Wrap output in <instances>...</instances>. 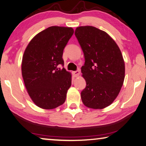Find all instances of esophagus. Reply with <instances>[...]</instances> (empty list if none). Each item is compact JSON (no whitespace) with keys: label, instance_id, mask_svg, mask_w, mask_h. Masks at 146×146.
<instances>
[{"label":"esophagus","instance_id":"1","mask_svg":"<svg viewBox=\"0 0 146 146\" xmlns=\"http://www.w3.org/2000/svg\"><path fill=\"white\" fill-rule=\"evenodd\" d=\"M73 75H74V77H78V76L80 75V71L77 70L75 71H73Z\"/></svg>","mask_w":146,"mask_h":146}]
</instances>
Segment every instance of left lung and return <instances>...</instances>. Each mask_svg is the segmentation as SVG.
<instances>
[{"label":"left lung","mask_w":146,"mask_h":146,"mask_svg":"<svg viewBox=\"0 0 146 146\" xmlns=\"http://www.w3.org/2000/svg\"><path fill=\"white\" fill-rule=\"evenodd\" d=\"M84 53L81 68L86 86L81 92L82 103L87 107L102 109L117 98L123 84L125 63L114 40L100 29L79 27L75 31Z\"/></svg>","instance_id":"1"}]
</instances>
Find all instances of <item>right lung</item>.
Listing matches in <instances>:
<instances>
[{
	"instance_id": "right-lung-1",
	"label": "right lung",
	"mask_w": 146,
	"mask_h": 146,
	"mask_svg": "<svg viewBox=\"0 0 146 146\" xmlns=\"http://www.w3.org/2000/svg\"><path fill=\"white\" fill-rule=\"evenodd\" d=\"M72 28L50 27L30 41L22 60V75L33 102L43 109L63 104L71 85V75L64 68L62 55L73 34Z\"/></svg>"
}]
</instances>
